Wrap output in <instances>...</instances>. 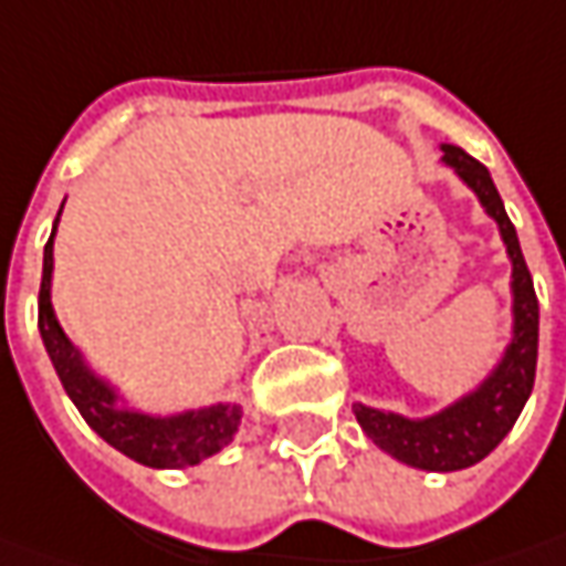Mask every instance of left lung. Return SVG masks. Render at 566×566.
<instances>
[{"instance_id": "left-lung-1", "label": "left lung", "mask_w": 566, "mask_h": 566, "mask_svg": "<svg viewBox=\"0 0 566 566\" xmlns=\"http://www.w3.org/2000/svg\"><path fill=\"white\" fill-rule=\"evenodd\" d=\"M443 160L455 167L461 179L474 188L486 213L499 222V232L509 244L511 256V287H514V340L505 349V359L499 363L490 378L476 394L464 396L446 412L424 418V421H409L399 415L378 412L353 406L359 428L375 440V443L390 452L394 459L406 461L412 468L424 471H461L471 468L480 459H486L495 446L505 440V433L514 428L517 415L524 409L526 396L536 380V356H539V300L533 291V275L526 269L521 241L511 226L505 203L495 191L490 170L464 154L455 145H443Z\"/></svg>"}]
</instances>
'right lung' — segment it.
Wrapping results in <instances>:
<instances>
[{
    "instance_id": "add662e5",
    "label": "right lung",
    "mask_w": 566,
    "mask_h": 566,
    "mask_svg": "<svg viewBox=\"0 0 566 566\" xmlns=\"http://www.w3.org/2000/svg\"><path fill=\"white\" fill-rule=\"evenodd\" d=\"M57 226V219H55ZM52 238L45 241L42 253V282H40V334L49 349V359L55 365L57 378L73 399V406L105 443L120 449L138 464L148 468H188L210 459L222 446L232 440L241 424V406H210L201 412H186L176 418H151V415L126 412L114 406V390L92 375L83 365L80 353L71 347L52 313Z\"/></svg>"
}]
</instances>
